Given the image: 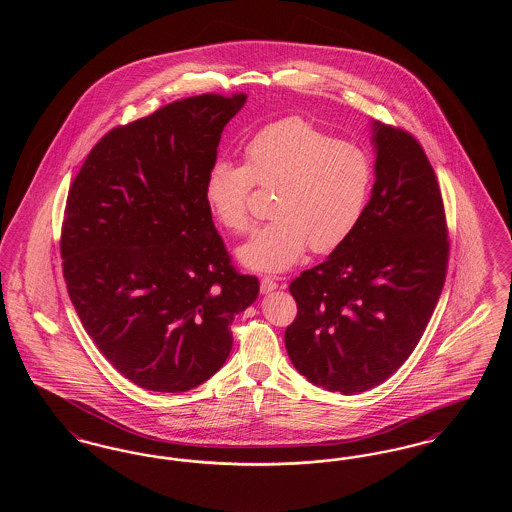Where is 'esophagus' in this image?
<instances>
[{"label":"esophagus","instance_id":"obj_1","mask_svg":"<svg viewBox=\"0 0 512 512\" xmlns=\"http://www.w3.org/2000/svg\"><path fill=\"white\" fill-rule=\"evenodd\" d=\"M278 288V284H276V280L274 278H263L261 280V293L263 295H267V293L274 292Z\"/></svg>","mask_w":512,"mask_h":512}]
</instances>
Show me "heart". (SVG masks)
<instances>
[{"label": "heart", "instance_id": "1", "mask_svg": "<svg viewBox=\"0 0 512 512\" xmlns=\"http://www.w3.org/2000/svg\"><path fill=\"white\" fill-rule=\"evenodd\" d=\"M245 165L219 159L205 178L209 211L226 230L251 224L253 184L272 190V220L238 247V261L255 272H284L307 249L330 253L365 217L372 161L363 147L340 142L303 119L268 124L244 147Z\"/></svg>", "mask_w": 512, "mask_h": 512}]
</instances>
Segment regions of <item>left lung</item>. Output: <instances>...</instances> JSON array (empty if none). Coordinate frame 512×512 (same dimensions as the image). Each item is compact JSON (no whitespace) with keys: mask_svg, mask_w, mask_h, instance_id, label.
Returning <instances> with one entry per match:
<instances>
[{"mask_svg":"<svg viewBox=\"0 0 512 512\" xmlns=\"http://www.w3.org/2000/svg\"><path fill=\"white\" fill-rule=\"evenodd\" d=\"M374 186L353 236L290 284V361L311 384L370 390L403 365L432 317L449 242L438 180L405 130L372 122Z\"/></svg>","mask_w":512,"mask_h":512,"instance_id":"left-lung-1","label":"left lung"}]
</instances>
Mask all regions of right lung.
<instances>
[{"label": "right lung", "instance_id": "1", "mask_svg": "<svg viewBox=\"0 0 512 512\" xmlns=\"http://www.w3.org/2000/svg\"><path fill=\"white\" fill-rule=\"evenodd\" d=\"M247 96L180 99L103 136L67 197L63 274L84 330L136 386L182 393L230 355L257 299L215 230L205 178Z\"/></svg>", "mask_w": 512, "mask_h": 512}]
</instances>
